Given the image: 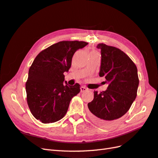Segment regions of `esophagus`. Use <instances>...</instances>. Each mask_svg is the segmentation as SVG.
Masks as SVG:
<instances>
[{
    "mask_svg": "<svg viewBox=\"0 0 158 158\" xmlns=\"http://www.w3.org/2000/svg\"><path fill=\"white\" fill-rule=\"evenodd\" d=\"M88 90V88L84 87V86H81L80 87V92H86Z\"/></svg>",
    "mask_w": 158,
    "mask_h": 158,
    "instance_id": "34e87169",
    "label": "esophagus"
}]
</instances>
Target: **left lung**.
<instances>
[{"instance_id":"left-lung-1","label":"left lung","mask_w":158,"mask_h":158,"mask_svg":"<svg viewBox=\"0 0 158 158\" xmlns=\"http://www.w3.org/2000/svg\"><path fill=\"white\" fill-rule=\"evenodd\" d=\"M101 50L99 76L109 85L106 91L94 92V99L88 104L93 121L102 126H110L130 108L137 96L139 78L137 67L120 49L103 43Z\"/></svg>"}]
</instances>
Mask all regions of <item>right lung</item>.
Here are the masks:
<instances>
[{"label": "right lung", "instance_id": "obj_1", "mask_svg": "<svg viewBox=\"0 0 158 158\" xmlns=\"http://www.w3.org/2000/svg\"><path fill=\"white\" fill-rule=\"evenodd\" d=\"M88 43L60 41L38 54L30 67L26 82L27 100L31 112L43 123L56 122L65 116L72 98L80 92V84H64L65 72L77 50Z\"/></svg>", "mask_w": 158, "mask_h": 158}]
</instances>
